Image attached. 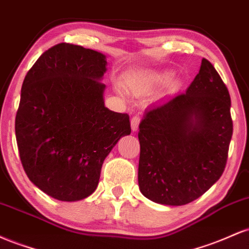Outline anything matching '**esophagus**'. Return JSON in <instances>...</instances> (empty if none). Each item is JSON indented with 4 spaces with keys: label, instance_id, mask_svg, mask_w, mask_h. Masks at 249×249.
Returning <instances> with one entry per match:
<instances>
[{
    "label": "esophagus",
    "instance_id": "34e87169",
    "mask_svg": "<svg viewBox=\"0 0 249 249\" xmlns=\"http://www.w3.org/2000/svg\"><path fill=\"white\" fill-rule=\"evenodd\" d=\"M139 123H141V118H139L138 116H133L132 118H131V128H132V131H138V127H139Z\"/></svg>",
    "mask_w": 249,
    "mask_h": 249
}]
</instances>
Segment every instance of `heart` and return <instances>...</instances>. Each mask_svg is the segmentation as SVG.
<instances>
[{
	"instance_id": "heart-1",
	"label": "heart",
	"mask_w": 249,
	"mask_h": 249,
	"mask_svg": "<svg viewBox=\"0 0 249 249\" xmlns=\"http://www.w3.org/2000/svg\"><path fill=\"white\" fill-rule=\"evenodd\" d=\"M170 75L171 73L168 71H137L125 76L123 84L127 92L134 96H142L150 92L156 85L170 78ZM172 83L174 85L177 84L176 81H172Z\"/></svg>"
}]
</instances>
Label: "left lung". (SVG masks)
Listing matches in <instances>:
<instances>
[{
    "instance_id": "8db88e82",
    "label": "left lung",
    "mask_w": 249,
    "mask_h": 249,
    "mask_svg": "<svg viewBox=\"0 0 249 249\" xmlns=\"http://www.w3.org/2000/svg\"><path fill=\"white\" fill-rule=\"evenodd\" d=\"M232 134L230 92L202 58L186 93L153 105L139 124L142 196L168 206L198 199L224 172Z\"/></svg>"
}]
</instances>
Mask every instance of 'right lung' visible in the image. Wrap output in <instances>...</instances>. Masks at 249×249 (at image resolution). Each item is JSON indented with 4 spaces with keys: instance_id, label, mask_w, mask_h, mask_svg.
Instances as JSON below:
<instances>
[{
    "instance_id": "1",
    "label": "right lung",
    "mask_w": 249,
    "mask_h": 249,
    "mask_svg": "<svg viewBox=\"0 0 249 249\" xmlns=\"http://www.w3.org/2000/svg\"><path fill=\"white\" fill-rule=\"evenodd\" d=\"M107 65L98 51L59 43L25 76L15 119L19 158L51 198L78 201L95 192L104 159L131 133L126 113L104 105Z\"/></svg>"
}]
</instances>
